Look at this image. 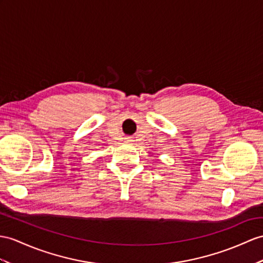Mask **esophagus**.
Segmentation results:
<instances>
[{"instance_id":"esophagus-1","label":"esophagus","mask_w":263,"mask_h":263,"mask_svg":"<svg viewBox=\"0 0 263 263\" xmlns=\"http://www.w3.org/2000/svg\"><path fill=\"white\" fill-rule=\"evenodd\" d=\"M133 142H134V140L130 137H126L125 138V143H127V144H132Z\"/></svg>"}]
</instances>
